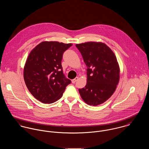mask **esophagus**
<instances>
[{"mask_svg": "<svg viewBox=\"0 0 149 149\" xmlns=\"http://www.w3.org/2000/svg\"><path fill=\"white\" fill-rule=\"evenodd\" d=\"M78 77H76L75 79H74L72 80V83H75L76 82L78 81Z\"/></svg>", "mask_w": 149, "mask_h": 149, "instance_id": "34e87169", "label": "esophagus"}]
</instances>
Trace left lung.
<instances>
[{
  "label": "left lung",
  "instance_id": "8db88e82",
  "mask_svg": "<svg viewBox=\"0 0 149 149\" xmlns=\"http://www.w3.org/2000/svg\"><path fill=\"white\" fill-rule=\"evenodd\" d=\"M87 66V83L79 89L87 104L104 103L114 93L119 80V67L113 51L101 42H90L75 45Z\"/></svg>",
  "mask_w": 149,
  "mask_h": 149
}]
</instances>
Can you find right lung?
<instances>
[{"instance_id":"add662e5","label":"right lung","mask_w":149,"mask_h":149,"mask_svg":"<svg viewBox=\"0 0 149 149\" xmlns=\"http://www.w3.org/2000/svg\"><path fill=\"white\" fill-rule=\"evenodd\" d=\"M71 43L43 42L30 53L24 67L26 85L34 98L43 103L60 99L67 86L71 83L63 72V52Z\"/></svg>"}]
</instances>
